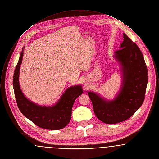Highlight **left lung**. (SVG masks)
<instances>
[{
	"label": "left lung",
	"mask_w": 159,
	"mask_h": 159,
	"mask_svg": "<svg viewBox=\"0 0 159 159\" xmlns=\"http://www.w3.org/2000/svg\"><path fill=\"white\" fill-rule=\"evenodd\" d=\"M124 40L114 57L120 62L123 86L114 100L106 101L89 92L93 111L99 120L107 124H115L130 118L142 106L148 82V73L141 50L123 33Z\"/></svg>",
	"instance_id": "obj_1"
}]
</instances>
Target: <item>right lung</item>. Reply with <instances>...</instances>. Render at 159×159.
Masks as SVG:
<instances>
[{
  "instance_id": "add662e5",
  "label": "right lung",
  "mask_w": 159,
  "mask_h": 159,
  "mask_svg": "<svg viewBox=\"0 0 159 159\" xmlns=\"http://www.w3.org/2000/svg\"><path fill=\"white\" fill-rule=\"evenodd\" d=\"M23 51L16 66L13 77L15 99L20 110L25 117L40 128L55 130L65 128L70 121L71 110L76 99L83 93L82 86L78 85L69 88L54 106H38L31 102L24 96L19 84V73L23 60Z\"/></svg>"
}]
</instances>
